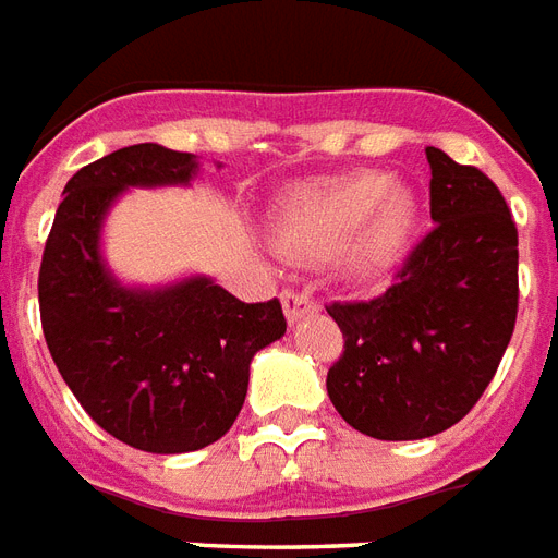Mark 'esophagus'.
<instances>
[{
    "label": "esophagus",
    "instance_id": "1",
    "mask_svg": "<svg viewBox=\"0 0 558 558\" xmlns=\"http://www.w3.org/2000/svg\"><path fill=\"white\" fill-rule=\"evenodd\" d=\"M280 301H283V313H287V319L290 322H299L301 316H307V313H313L319 307L311 292L304 290H283L280 292Z\"/></svg>",
    "mask_w": 558,
    "mask_h": 558
}]
</instances>
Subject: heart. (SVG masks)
Segmentation results:
<instances>
[{"label": "heart", "mask_w": 558, "mask_h": 558, "mask_svg": "<svg viewBox=\"0 0 558 558\" xmlns=\"http://www.w3.org/2000/svg\"><path fill=\"white\" fill-rule=\"evenodd\" d=\"M411 227V197L378 171L304 185L280 206L278 247L290 257H331L349 239V263L375 271L393 263Z\"/></svg>", "instance_id": "obj_1"}]
</instances>
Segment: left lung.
<instances>
[{"mask_svg": "<svg viewBox=\"0 0 558 558\" xmlns=\"http://www.w3.org/2000/svg\"><path fill=\"white\" fill-rule=\"evenodd\" d=\"M432 230L393 283L366 301H333L342 354L328 396L352 428L420 440L470 414L518 319V227L488 174L428 147Z\"/></svg>", "mask_w": 558, "mask_h": 558, "instance_id": "left-lung-1", "label": "left lung"}]
</instances>
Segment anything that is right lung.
Segmentation results:
<instances>
[{"label":"right lung","mask_w":558,"mask_h":558,"mask_svg":"<svg viewBox=\"0 0 558 558\" xmlns=\"http://www.w3.org/2000/svg\"><path fill=\"white\" fill-rule=\"evenodd\" d=\"M192 153L132 144L64 185L37 301L49 354L80 405L144 452H192L227 435L247 393L251 357L287 331L280 301L245 304L192 278L159 292L123 290L102 268L100 221L126 185L189 183Z\"/></svg>","instance_id":"right-lung-1"}]
</instances>
